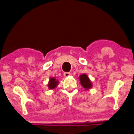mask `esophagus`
I'll use <instances>...</instances> for the list:
<instances>
[{
  "instance_id": "obj_1",
  "label": "esophagus",
  "mask_w": 134,
  "mask_h": 134,
  "mask_svg": "<svg viewBox=\"0 0 134 134\" xmlns=\"http://www.w3.org/2000/svg\"><path fill=\"white\" fill-rule=\"evenodd\" d=\"M70 75H71V73H70V72H64V76H65V77L69 76Z\"/></svg>"
}]
</instances>
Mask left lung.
Segmentation results:
<instances>
[{
    "label": "left lung",
    "mask_w": 134,
    "mask_h": 134,
    "mask_svg": "<svg viewBox=\"0 0 134 134\" xmlns=\"http://www.w3.org/2000/svg\"><path fill=\"white\" fill-rule=\"evenodd\" d=\"M80 80L81 81V84L86 89H88L92 87V83L88 76L86 74L81 75L80 77Z\"/></svg>",
    "instance_id": "8db88e82"
}]
</instances>
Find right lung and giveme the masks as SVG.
Returning a JSON list of instances; mask_svg holds the SVG:
<instances>
[{
    "mask_svg": "<svg viewBox=\"0 0 134 134\" xmlns=\"http://www.w3.org/2000/svg\"><path fill=\"white\" fill-rule=\"evenodd\" d=\"M57 84H58V82L56 81L55 78H52L50 80V81H49L48 87L51 88V89H52V88H55L56 86H57Z\"/></svg>",
    "mask_w": 134,
    "mask_h": 134,
    "instance_id": "1",
    "label": "right lung"
}]
</instances>
